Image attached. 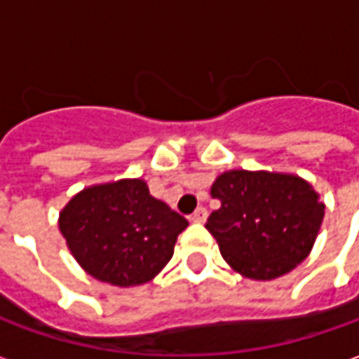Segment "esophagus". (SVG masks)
<instances>
[{"label": "esophagus", "mask_w": 359, "mask_h": 359, "mask_svg": "<svg viewBox=\"0 0 359 359\" xmlns=\"http://www.w3.org/2000/svg\"><path fill=\"white\" fill-rule=\"evenodd\" d=\"M190 221H192V223H205V221H208V210H205V208H198V210L190 215Z\"/></svg>", "instance_id": "34e87169"}]
</instances>
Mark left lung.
<instances>
[{"label": "left lung", "instance_id": "1", "mask_svg": "<svg viewBox=\"0 0 359 359\" xmlns=\"http://www.w3.org/2000/svg\"><path fill=\"white\" fill-rule=\"evenodd\" d=\"M221 202L208 231L231 269L252 280H273L298 267L316 244L325 203L292 172L233 169L211 184Z\"/></svg>", "mask_w": 359, "mask_h": 359}]
</instances>
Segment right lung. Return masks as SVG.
I'll use <instances>...</instances> for the list:
<instances>
[{"label": "right lung", "instance_id": "obj_1", "mask_svg": "<svg viewBox=\"0 0 359 359\" xmlns=\"http://www.w3.org/2000/svg\"><path fill=\"white\" fill-rule=\"evenodd\" d=\"M187 226V219L149 194L142 179L84 188L59 213V231L76 264L121 288L156 277Z\"/></svg>", "mask_w": 359, "mask_h": 359}]
</instances>
